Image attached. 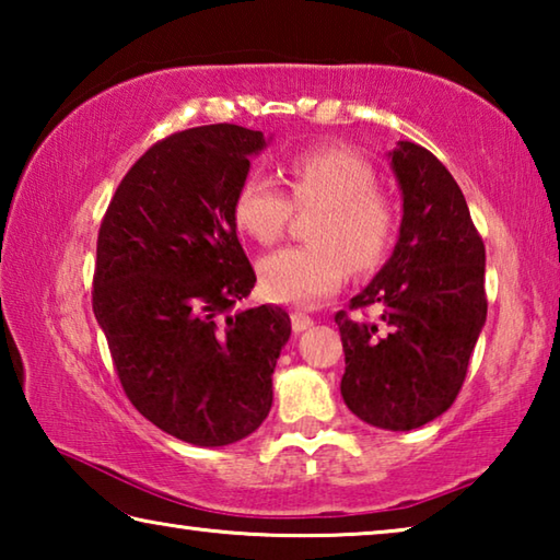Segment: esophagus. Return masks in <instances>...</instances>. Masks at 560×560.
Returning a JSON list of instances; mask_svg holds the SVG:
<instances>
[{
    "label": "esophagus",
    "mask_w": 560,
    "mask_h": 560,
    "mask_svg": "<svg viewBox=\"0 0 560 560\" xmlns=\"http://www.w3.org/2000/svg\"><path fill=\"white\" fill-rule=\"evenodd\" d=\"M314 326V318H311L308 314H301V311H293L291 314V328L296 330V334H301V330H306Z\"/></svg>",
    "instance_id": "esophagus-1"
}]
</instances>
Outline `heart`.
I'll list each match as a JSON object with an SVG mask.
<instances>
[{
  "instance_id": "1",
  "label": "heart",
  "mask_w": 560,
  "mask_h": 560,
  "mask_svg": "<svg viewBox=\"0 0 560 560\" xmlns=\"http://www.w3.org/2000/svg\"><path fill=\"white\" fill-rule=\"evenodd\" d=\"M296 207H320L308 226L311 244L287 246L259 261L261 291L279 303H314L334 293L353 271H371L395 242V202L377 189V173L346 148H314L287 163ZM289 197L269 175L249 173L232 200L234 226L257 244H271L291 217Z\"/></svg>"
}]
</instances>
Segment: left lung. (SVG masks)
Returning a JSON list of instances; mask_svg holds the SVG:
<instances>
[{"instance_id": "8db88e82", "label": "left lung", "mask_w": 560, "mask_h": 560, "mask_svg": "<svg viewBox=\"0 0 560 560\" xmlns=\"http://www.w3.org/2000/svg\"><path fill=\"white\" fill-rule=\"evenodd\" d=\"M390 167L402 192L400 236L350 308L377 306V320L338 311L348 410L381 430L407 432L450 410L487 324L485 242L450 170L430 150L400 140Z\"/></svg>"}]
</instances>
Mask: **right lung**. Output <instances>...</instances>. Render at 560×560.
<instances>
[{
    "instance_id": "right-lung-1",
    "label": "right lung",
    "mask_w": 560,
    "mask_h": 560,
    "mask_svg": "<svg viewBox=\"0 0 560 560\" xmlns=\"http://www.w3.org/2000/svg\"><path fill=\"white\" fill-rule=\"evenodd\" d=\"M267 145L232 122L175 132L128 170L101 222L93 314L118 381L145 420L197 447L267 420L291 336L279 306L234 311L257 277L232 200Z\"/></svg>"
}]
</instances>
